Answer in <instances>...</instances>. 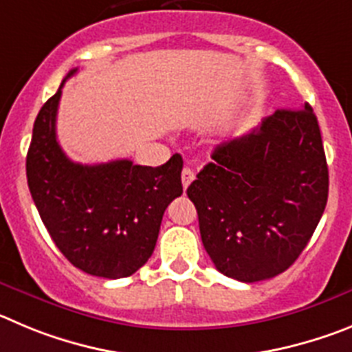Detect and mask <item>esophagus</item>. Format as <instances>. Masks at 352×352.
<instances>
[{"instance_id": "34e87169", "label": "esophagus", "mask_w": 352, "mask_h": 352, "mask_svg": "<svg viewBox=\"0 0 352 352\" xmlns=\"http://www.w3.org/2000/svg\"><path fill=\"white\" fill-rule=\"evenodd\" d=\"M192 180H195V172H192L191 168H188V166H186V168L182 170V188H184V191L189 188V184H191Z\"/></svg>"}]
</instances>
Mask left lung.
Masks as SVG:
<instances>
[{
    "instance_id": "8db88e82",
    "label": "left lung",
    "mask_w": 352,
    "mask_h": 352,
    "mask_svg": "<svg viewBox=\"0 0 352 352\" xmlns=\"http://www.w3.org/2000/svg\"><path fill=\"white\" fill-rule=\"evenodd\" d=\"M188 196L221 274L258 283L287 270L328 199V164L310 105L275 110L249 135L217 145Z\"/></svg>"
}]
</instances>
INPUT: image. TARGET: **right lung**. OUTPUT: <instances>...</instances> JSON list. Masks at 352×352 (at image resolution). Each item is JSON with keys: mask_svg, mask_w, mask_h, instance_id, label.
<instances>
[{"mask_svg": "<svg viewBox=\"0 0 352 352\" xmlns=\"http://www.w3.org/2000/svg\"><path fill=\"white\" fill-rule=\"evenodd\" d=\"M61 87L40 109L26 157L31 196L50 239L74 267L121 278L144 267L156 247L163 214L182 195V157L157 168L117 160L74 163L56 137Z\"/></svg>", "mask_w": 352, "mask_h": 352, "instance_id": "add662e5", "label": "right lung"}]
</instances>
